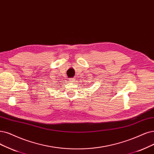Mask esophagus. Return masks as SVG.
I'll list each match as a JSON object with an SVG mask.
<instances>
[{"label": "esophagus", "mask_w": 154, "mask_h": 154, "mask_svg": "<svg viewBox=\"0 0 154 154\" xmlns=\"http://www.w3.org/2000/svg\"><path fill=\"white\" fill-rule=\"evenodd\" d=\"M72 82H75V80H74V79H72V81H71Z\"/></svg>", "instance_id": "obj_1"}]
</instances>
